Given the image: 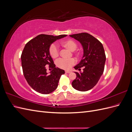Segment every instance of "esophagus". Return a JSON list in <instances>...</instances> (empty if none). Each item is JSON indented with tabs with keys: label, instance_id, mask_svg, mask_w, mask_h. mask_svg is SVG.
I'll list each match as a JSON object with an SVG mask.
<instances>
[{
	"label": "esophagus",
	"instance_id": "1",
	"mask_svg": "<svg viewBox=\"0 0 132 132\" xmlns=\"http://www.w3.org/2000/svg\"><path fill=\"white\" fill-rule=\"evenodd\" d=\"M71 72L70 71H69V70H65V73H70Z\"/></svg>",
	"mask_w": 132,
	"mask_h": 132
}]
</instances>
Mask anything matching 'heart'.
Instances as JSON below:
<instances>
[{
	"instance_id": "b5f03b06",
	"label": "heart",
	"mask_w": 132,
	"mask_h": 132,
	"mask_svg": "<svg viewBox=\"0 0 132 132\" xmlns=\"http://www.w3.org/2000/svg\"><path fill=\"white\" fill-rule=\"evenodd\" d=\"M63 46L67 48L71 51H74L77 47V44L73 39H67V40L62 42ZM50 53L51 57L55 58L59 55V49L57 46L54 43L52 44L50 47ZM75 63V60L73 58L69 59L61 58L57 60L56 62V65L59 68L68 70L69 69L71 66Z\"/></svg>"
}]
</instances>
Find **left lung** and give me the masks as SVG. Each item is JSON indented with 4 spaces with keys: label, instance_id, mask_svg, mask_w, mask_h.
Here are the masks:
<instances>
[{
    "label": "left lung",
    "instance_id": "1",
    "mask_svg": "<svg viewBox=\"0 0 132 132\" xmlns=\"http://www.w3.org/2000/svg\"><path fill=\"white\" fill-rule=\"evenodd\" d=\"M81 43L83 56L80 63L74 67L77 77L71 83L73 88L80 91L91 89L98 82L103 74L106 62V55L102 44L93 36L87 33L69 35Z\"/></svg>",
    "mask_w": 132,
    "mask_h": 132
}]
</instances>
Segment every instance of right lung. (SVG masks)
<instances>
[{"instance_id":"obj_1","label":"right lung","mask_w":132,"mask_h":132,"mask_svg":"<svg viewBox=\"0 0 132 132\" xmlns=\"http://www.w3.org/2000/svg\"><path fill=\"white\" fill-rule=\"evenodd\" d=\"M67 36L41 34L26 44L21 56L23 73L29 85L37 93H52L57 88L61 75L65 73L64 70L55 67L49 50L53 42ZM47 65L53 68L49 73L45 67Z\"/></svg>"}]
</instances>
